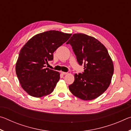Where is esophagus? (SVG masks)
Segmentation results:
<instances>
[{"instance_id": "1", "label": "esophagus", "mask_w": 131, "mask_h": 131, "mask_svg": "<svg viewBox=\"0 0 131 131\" xmlns=\"http://www.w3.org/2000/svg\"><path fill=\"white\" fill-rule=\"evenodd\" d=\"M68 73L67 72H61V74H63V75H65V74H67Z\"/></svg>"}]
</instances>
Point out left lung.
Returning <instances> with one entry per match:
<instances>
[{"label": "left lung", "instance_id": "left-lung-1", "mask_svg": "<svg viewBox=\"0 0 131 131\" xmlns=\"http://www.w3.org/2000/svg\"><path fill=\"white\" fill-rule=\"evenodd\" d=\"M66 44L72 47L84 72L74 74V81L69 86L74 96L84 101L100 96L110 85L114 72L113 63L106 48L94 37L75 34Z\"/></svg>", "mask_w": 131, "mask_h": 131}]
</instances>
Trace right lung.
<instances>
[{"mask_svg": "<svg viewBox=\"0 0 131 131\" xmlns=\"http://www.w3.org/2000/svg\"><path fill=\"white\" fill-rule=\"evenodd\" d=\"M72 36L57 30L37 34L21 48L15 71L23 89L34 97L51 93L60 79L59 73L46 68L53 60V53Z\"/></svg>", "mask_w": 131, "mask_h": 131, "instance_id": "add662e5", "label": "right lung"}]
</instances>
